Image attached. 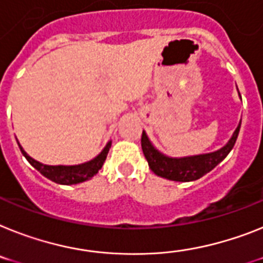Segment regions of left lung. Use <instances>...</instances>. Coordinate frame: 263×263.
<instances>
[{
    "label": "left lung",
    "mask_w": 263,
    "mask_h": 263,
    "mask_svg": "<svg viewBox=\"0 0 263 263\" xmlns=\"http://www.w3.org/2000/svg\"><path fill=\"white\" fill-rule=\"evenodd\" d=\"M240 121L227 144L210 154L186 156V158H170L154 147L144 131L142 134V149L154 174L175 182H191L210 173L211 170L215 168L229 155V152L233 149L234 144L237 142Z\"/></svg>",
    "instance_id": "1"
}]
</instances>
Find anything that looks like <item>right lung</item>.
Here are the masks:
<instances>
[{
  "instance_id": "1",
  "label": "right lung",
  "mask_w": 263,
  "mask_h": 263,
  "mask_svg": "<svg viewBox=\"0 0 263 263\" xmlns=\"http://www.w3.org/2000/svg\"><path fill=\"white\" fill-rule=\"evenodd\" d=\"M18 143V142H17ZM18 147L23 152V155L25 156L26 160L30 163V164L43 174L45 178L50 179L52 182L59 183V184H77V183L85 182V180L90 179L92 176L96 175L99 173V170L103 167L105 159H107L108 151L111 148V142H108L107 145L104 147V149L99 154L98 156L92 160L87 163H83V164H76V165H48L43 164V163L37 162L33 158H30L24 148L21 147V144L18 143Z\"/></svg>"
}]
</instances>
